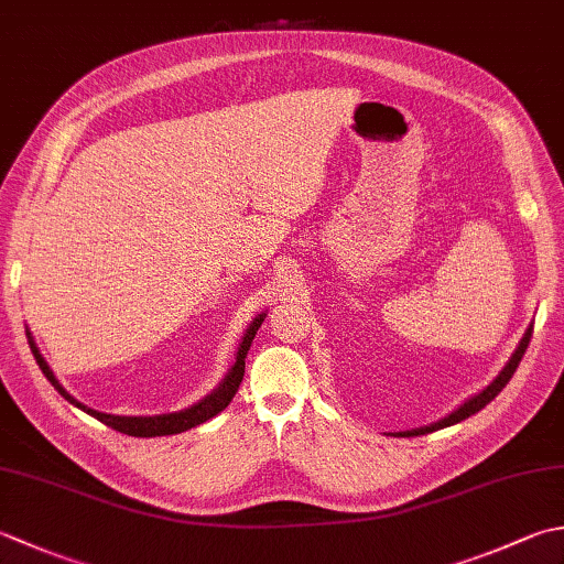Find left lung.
<instances>
[{"label": "left lung", "mask_w": 564, "mask_h": 564, "mask_svg": "<svg viewBox=\"0 0 564 564\" xmlns=\"http://www.w3.org/2000/svg\"><path fill=\"white\" fill-rule=\"evenodd\" d=\"M531 334H533V322L529 325V329L523 332V337H521V341H519V346H517V351L511 354V358L507 361V366L499 370V376L489 382V386L485 388V390H480L477 394H473L470 400H465L458 410H453L451 414H446L443 419H438V422H434V424H429V426H419V429H412V431H400L398 436H424V434H431V431H438V429H446V426H453V424H458V422H463V419H467V416H473V414H477L482 410L485 404H489L492 402L497 394L505 390V386L507 382L511 380V376H513V370L519 368V364H521V358H523V354H525V349H529V341H531Z\"/></svg>", "instance_id": "1"}]
</instances>
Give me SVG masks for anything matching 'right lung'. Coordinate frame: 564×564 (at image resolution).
<instances>
[{
	"mask_svg": "<svg viewBox=\"0 0 564 564\" xmlns=\"http://www.w3.org/2000/svg\"><path fill=\"white\" fill-rule=\"evenodd\" d=\"M263 317H267V313H261V315H257L254 319H251V325L247 327L242 341H239L235 364H232L230 370H227V376L223 378V382H220L218 388H215L210 394H206V398H203L200 402L186 406V410H182V412L154 414V416H118V414H104V412L91 410V406H87V404H82L79 400L72 398V394H69L63 386H59V380L55 378L51 366H47V361L41 356L39 346H35V341H33L29 329H26V339H29V346H31V354H33V358H35V364H39V368L43 370V376H45L47 380H51V386H53L59 394H63V398H65L69 404H75L77 410L91 414L94 419H99L101 424L111 426V429H116V431H121V434L138 436V438H150V436H172V434H182V431H188V429H194V426H198V424H203V422H208V419H213L215 414H220V412L225 410V406L232 402L235 392H237V388H239V382H242V378H245V358H247V351H249V346H251V339L257 337V329L261 327Z\"/></svg>",
	"mask_w": 564,
	"mask_h": 564,
	"instance_id": "obj_1",
	"label": "right lung"
}]
</instances>
